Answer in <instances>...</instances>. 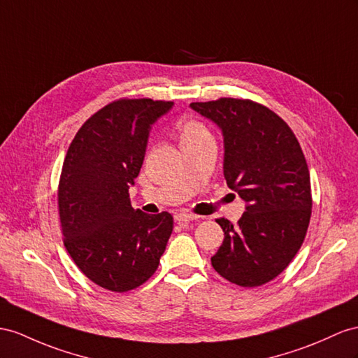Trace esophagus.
<instances>
[{"mask_svg": "<svg viewBox=\"0 0 358 358\" xmlns=\"http://www.w3.org/2000/svg\"><path fill=\"white\" fill-rule=\"evenodd\" d=\"M198 216L195 215H190V213H178L176 215V222L178 224H187L190 221H196Z\"/></svg>", "mask_w": 358, "mask_h": 358, "instance_id": "obj_1", "label": "esophagus"}]
</instances>
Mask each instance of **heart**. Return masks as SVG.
Returning <instances> with one entry per match:
<instances>
[{
	"label": "heart",
	"instance_id": "obj_1",
	"mask_svg": "<svg viewBox=\"0 0 358 358\" xmlns=\"http://www.w3.org/2000/svg\"><path fill=\"white\" fill-rule=\"evenodd\" d=\"M178 131H180V137L181 142L186 141H198V139H204V137H212L210 134L208 128L198 121V119H182V121L178 124Z\"/></svg>",
	"mask_w": 358,
	"mask_h": 358
}]
</instances>
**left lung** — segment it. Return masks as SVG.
<instances>
[{"label": "left lung", "instance_id": "obj_1", "mask_svg": "<svg viewBox=\"0 0 358 358\" xmlns=\"http://www.w3.org/2000/svg\"><path fill=\"white\" fill-rule=\"evenodd\" d=\"M190 107L222 130L224 177L246 203L237 225L216 219L225 237L212 266L237 286H262L289 266L306 239L313 201L304 152L290 127L255 101Z\"/></svg>", "mask_w": 358, "mask_h": 358}]
</instances>
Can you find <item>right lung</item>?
Returning <instances> with one entry per match:
<instances>
[{"instance_id":"1","label":"right lung","mask_w":358,"mask_h":358,"mask_svg":"<svg viewBox=\"0 0 358 358\" xmlns=\"http://www.w3.org/2000/svg\"><path fill=\"white\" fill-rule=\"evenodd\" d=\"M172 101L119 98L81 125L59 181V216L71 259L99 287L124 293L152 277L172 233L168 212L146 215L130 203L150 128Z\"/></svg>"}]
</instances>
